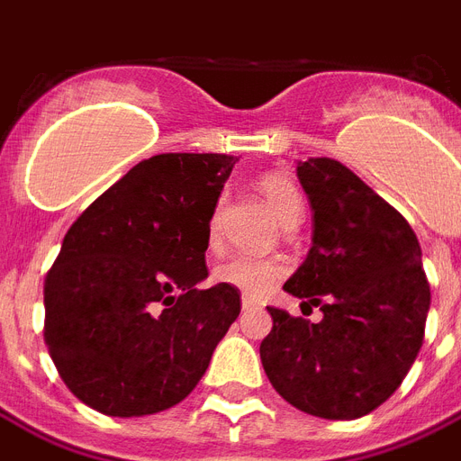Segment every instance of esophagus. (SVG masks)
<instances>
[{
	"instance_id": "34e87169",
	"label": "esophagus",
	"mask_w": 461,
	"mask_h": 461,
	"mask_svg": "<svg viewBox=\"0 0 461 461\" xmlns=\"http://www.w3.org/2000/svg\"><path fill=\"white\" fill-rule=\"evenodd\" d=\"M241 308H244V311H256V308H258V303L253 302L251 296H241Z\"/></svg>"
}]
</instances>
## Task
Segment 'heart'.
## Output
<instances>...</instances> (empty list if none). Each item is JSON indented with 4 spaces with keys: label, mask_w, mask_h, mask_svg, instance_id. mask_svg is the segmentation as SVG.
Instances as JSON below:
<instances>
[{
    "label": "heart",
    "mask_w": 461,
    "mask_h": 461,
    "mask_svg": "<svg viewBox=\"0 0 461 461\" xmlns=\"http://www.w3.org/2000/svg\"><path fill=\"white\" fill-rule=\"evenodd\" d=\"M258 191L263 194L266 203L273 210V215L280 220L282 224L292 222V220H299L302 217V195L296 191V186L285 176H277V174H266L260 176ZM220 210L212 212L208 224L210 241L217 239V230H220ZM282 267L273 260L258 258V256H249V253H237L231 256L224 263H220L215 270V277L230 287L241 289L244 294L249 296H263L267 294L273 285L280 280Z\"/></svg>",
    "instance_id": "1"
}]
</instances>
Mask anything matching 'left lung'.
<instances>
[{"instance_id":"1","label":"left lung","mask_w":461,"mask_h":461,"mask_svg":"<svg viewBox=\"0 0 461 461\" xmlns=\"http://www.w3.org/2000/svg\"><path fill=\"white\" fill-rule=\"evenodd\" d=\"M296 176L313 237L285 292L321 306L322 318L267 308L273 330L260 342V361L292 407L349 421L402 385L421 349L430 287L414 230L351 169L311 158L296 165Z\"/></svg>"}]
</instances>
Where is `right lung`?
Returning <instances> with one entry per match:
<instances>
[{
    "instance_id": "right-lung-1",
    "label": "right lung",
    "mask_w": 461,
    "mask_h": 461,
    "mask_svg": "<svg viewBox=\"0 0 461 461\" xmlns=\"http://www.w3.org/2000/svg\"><path fill=\"white\" fill-rule=\"evenodd\" d=\"M237 158L143 159L71 224L45 280V342L71 393L107 416L179 404L241 311L208 277V224Z\"/></svg>"
}]
</instances>
